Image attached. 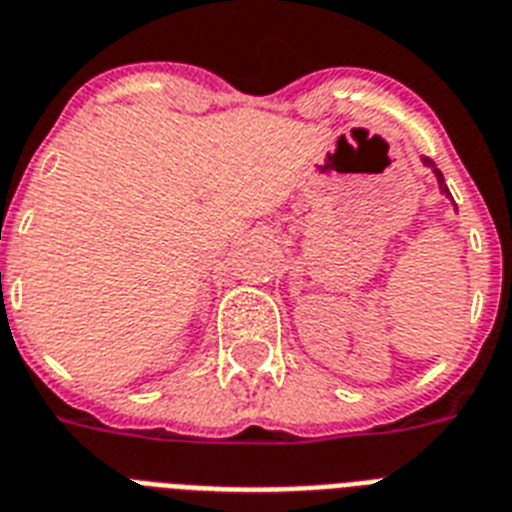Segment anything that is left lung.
Returning <instances> with one entry per match:
<instances>
[{"label": "left lung", "instance_id": "obj_1", "mask_svg": "<svg viewBox=\"0 0 512 512\" xmlns=\"http://www.w3.org/2000/svg\"><path fill=\"white\" fill-rule=\"evenodd\" d=\"M423 165H429V168L434 170L436 181H439V189H442L444 194H447V197H450V189H447V184H444V176H442V170L436 168V165H434V160H431V157H423ZM450 199H452V197H450Z\"/></svg>", "mask_w": 512, "mask_h": 512}]
</instances>
